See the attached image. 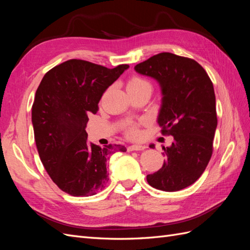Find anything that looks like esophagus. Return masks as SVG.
Returning a JSON list of instances; mask_svg holds the SVG:
<instances>
[{
	"mask_svg": "<svg viewBox=\"0 0 250 250\" xmlns=\"http://www.w3.org/2000/svg\"><path fill=\"white\" fill-rule=\"evenodd\" d=\"M146 147L143 145H131L127 148L128 151H140V150H144Z\"/></svg>",
	"mask_w": 250,
	"mask_h": 250,
	"instance_id": "esophagus-1",
	"label": "esophagus"
}]
</instances>
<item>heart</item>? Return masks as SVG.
I'll list each match as a JSON object with an SVG mask.
<instances>
[{
    "instance_id": "heart-1",
    "label": "heart",
    "mask_w": 250,
    "mask_h": 250,
    "mask_svg": "<svg viewBox=\"0 0 250 250\" xmlns=\"http://www.w3.org/2000/svg\"><path fill=\"white\" fill-rule=\"evenodd\" d=\"M147 85H150V83L146 79H144L140 76H133L129 79V81L127 82V89H137ZM125 131H126L127 137L129 138H137L140 134L138 125L133 123L128 124Z\"/></svg>"
}]
</instances>
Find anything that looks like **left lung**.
Here are the masks:
<instances>
[{"instance_id": "8db88e82", "label": "left lung", "mask_w": 250, "mask_h": 250, "mask_svg": "<svg viewBox=\"0 0 250 250\" xmlns=\"http://www.w3.org/2000/svg\"><path fill=\"white\" fill-rule=\"evenodd\" d=\"M134 70L160 83L163 98L157 123L163 134L174 138L170 147L163 148L167 157L163 167L147 175L148 184L166 192L183 190L201 176L213 153L217 128L213 82L194 59L168 52L150 57Z\"/></svg>"}]
</instances>
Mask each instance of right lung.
<instances>
[{
  "mask_svg": "<svg viewBox=\"0 0 250 250\" xmlns=\"http://www.w3.org/2000/svg\"><path fill=\"white\" fill-rule=\"evenodd\" d=\"M129 65L113 69L70 59L44 75L32 105L37 151L49 176L72 196H93L106 185V164L122 145L103 148L87 142L88 116L97 113L105 90Z\"/></svg>",
  "mask_w": 250,
  "mask_h": 250,
  "instance_id": "1",
  "label": "right lung"
}]
</instances>
